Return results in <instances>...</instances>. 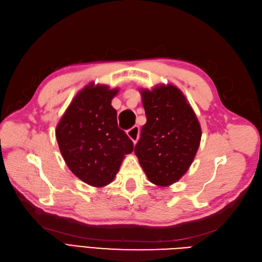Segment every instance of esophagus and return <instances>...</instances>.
Returning a JSON list of instances; mask_svg holds the SVG:
<instances>
[{
  "instance_id": "obj_1",
  "label": "esophagus",
  "mask_w": 262,
  "mask_h": 262,
  "mask_svg": "<svg viewBox=\"0 0 262 262\" xmlns=\"http://www.w3.org/2000/svg\"><path fill=\"white\" fill-rule=\"evenodd\" d=\"M126 134H128V137L131 139V141L133 142V143L136 144L137 142H138V140H139V134H140L139 126L134 125L133 128H131V129H129L128 131H126Z\"/></svg>"
}]
</instances>
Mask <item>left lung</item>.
<instances>
[{
	"label": "left lung",
	"mask_w": 262,
	"mask_h": 262,
	"mask_svg": "<svg viewBox=\"0 0 262 262\" xmlns=\"http://www.w3.org/2000/svg\"><path fill=\"white\" fill-rule=\"evenodd\" d=\"M146 123L134 153L148 180L167 187L189 169L201 141V126L185 95L171 84L141 90Z\"/></svg>",
	"instance_id": "8db88e82"
}]
</instances>
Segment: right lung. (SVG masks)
I'll use <instances>...</instances> for the list:
<instances>
[{"label":"right lung","instance_id":"add662e5","mask_svg":"<svg viewBox=\"0 0 262 262\" xmlns=\"http://www.w3.org/2000/svg\"><path fill=\"white\" fill-rule=\"evenodd\" d=\"M119 90L107 85L85 86L76 94L55 130L60 152L68 167L85 184L105 187L120 168L133 142L118 128L112 106Z\"/></svg>","mask_w":262,"mask_h":262}]
</instances>
